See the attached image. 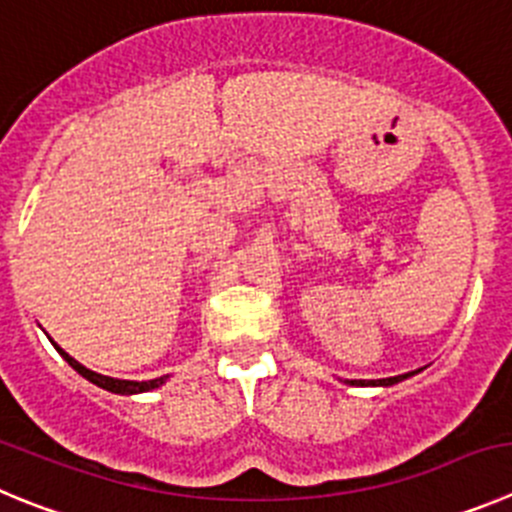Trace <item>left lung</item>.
<instances>
[{"label": "left lung", "mask_w": 512, "mask_h": 512, "mask_svg": "<svg viewBox=\"0 0 512 512\" xmlns=\"http://www.w3.org/2000/svg\"><path fill=\"white\" fill-rule=\"evenodd\" d=\"M403 378H409V375H396V378H383V381H348L350 386H391V383L403 381Z\"/></svg>", "instance_id": "obj_1"}]
</instances>
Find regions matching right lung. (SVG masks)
<instances>
[{
    "mask_svg": "<svg viewBox=\"0 0 512 512\" xmlns=\"http://www.w3.org/2000/svg\"><path fill=\"white\" fill-rule=\"evenodd\" d=\"M55 348H58V345H55ZM58 353L63 355V358L68 360L70 368L78 370L83 378H88L91 383H96V386L106 388V391L111 393H144V391H152V388H159L164 383V378H154V381H119V378H109V375L93 373V370H88L86 365H81L75 358H70L63 348H58Z\"/></svg>",
    "mask_w": 512,
    "mask_h": 512,
    "instance_id": "add662e5",
    "label": "right lung"
}]
</instances>
